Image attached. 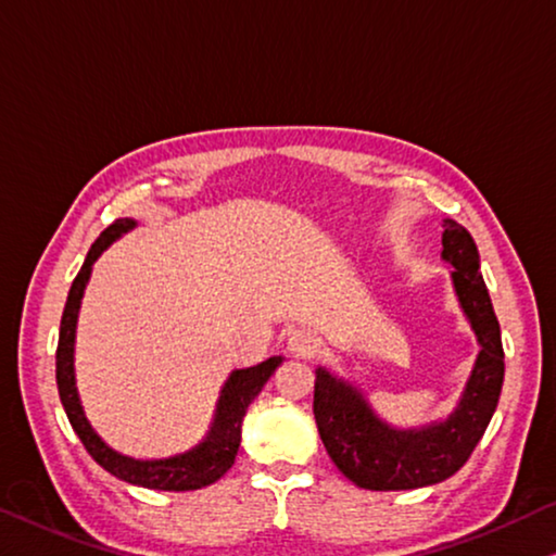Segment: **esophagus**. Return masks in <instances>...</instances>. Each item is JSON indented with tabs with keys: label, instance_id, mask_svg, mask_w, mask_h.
I'll use <instances>...</instances> for the list:
<instances>
[{
	"label": "esophagus",
	"instance_id": "1",
	"mask_svg": "<svg viewBox=\"0 0 556 556\" xmlns=\"http://www.w3.org/2000/svg\"><path fill=\"white\" fill-rule=\"evenodd\" d=\"M288 348H290V353L298 357H313L315 353H318L320 340L315 338L311 330H295V332H290Z\"/></svg>",
	"mask_w": 556,
	"mask_h": 556
}]
</instances>
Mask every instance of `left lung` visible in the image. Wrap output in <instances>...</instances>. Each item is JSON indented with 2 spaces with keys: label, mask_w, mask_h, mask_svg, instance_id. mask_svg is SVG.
I'll return each instance as SVG.
<instances>
[{
  "label": "left lung",
  "mask_w": 556,
  "mask_h": 556,
  "mask_svg": "<svg viewBox=\"0 0 556 556\" xmlns=\"http://www.w3.org/2000/svg\"><path fill=\"white\" fill-rule=\"evenodd\" d=\"M442 258L450 261L452 280L480 340V357L465 395L447 422L400 432L382 425L363 395L328 370L315 375L313 415L320 440L336 467L363 490H417L447 480L472 455L490 425L505 382V350L500 320L480 273V253L465 226L447 220Z\"/></svg>",
  "instance_id": "1"
}]
</instances>
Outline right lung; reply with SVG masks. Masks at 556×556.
Segmentation results:
<instances>
[{"label":"right lung","instance_id":"right-lung-1","mask_svg":"<svg viewBox=\"0 0 556 556\" xmlns=\"http://www.w3.org/2000/svg\"><path fill=\"white\" fill-rule=\"evenodd\" d=\"M134 220L118 218L109 228L101 230V236L93 241L91 251L87 253L81 270L76 273L70 298H66L64 313H62V326H59V345H56V388L62 405L66 409V417L74 427V432L79 434L81 445L87 447L89 455L97 463L111 472L118 480L149 486V490H170V492H186V490H201V486L213 484L224 477L230 465L236 463V452L241 445V422L245 417V409L255 400V395L266 386L268 378L276 372L280 365V357H270V361L249 367V370H236L230 375L224 395L218 400V413L216 422L211 427V434L203 445H199L186 455L170 457V459H153V463H139V459L116 455L114 450H109L104 442L99 440V434L91 430V425L84 417V409L79 405V395L74 388V330H76V315H79V303L87 288L91 263L99 258V253L114 241L116 236H122L124 230H129Z\"/></svg>","mask_w":556,"mask_h":556}]
</instances>
